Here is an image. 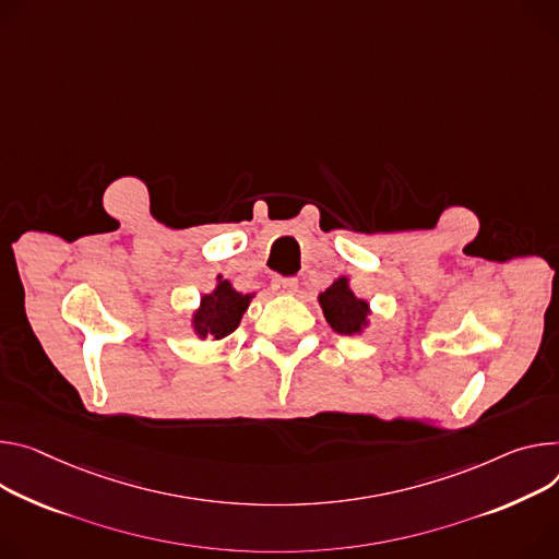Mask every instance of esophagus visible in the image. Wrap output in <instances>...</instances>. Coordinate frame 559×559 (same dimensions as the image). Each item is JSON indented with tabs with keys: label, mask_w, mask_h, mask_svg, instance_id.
<instances>
[{
	"label": "esophagus",
	"mask_w": 559,
	"mask_h": 559,
	"mask_svg": "<svg viewBox=\"0 0 559 559\" xmlns=\"http://www.w3.org/2000/svg\"><path fill=\"white\" fill-rule=\"evenodd\" d=\"M298 289V281L296 278H283V276H276L272 281V292L274 294H294Z\"/></svg>",
	"instance_id": "esophagus-1"
}]
</instances>
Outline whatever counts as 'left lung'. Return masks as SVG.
<instances>
[{
    "mask_svg": "<svg viewBox=\"0 0 559 559\" xmlns=\"http://www.w3.org/2000/svg\"><path fill=\"white\" fill-rule=\"evenodd\" d=\"M321 310L325 314V321L332 325L338 334H361L368 328L370 317V302L354 296L349 289V278L341 276L334 281L325 292L319 294Z\"/></svg>",
    "mask_w": 559,
    "mask_h": 559,
    "instance_id": "1",
    "label": "left lung"
}]
</instances>
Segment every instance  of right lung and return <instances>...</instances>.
I'll use <instances>...</instances> for the list:
<instances>
[{
	"label": "right lung",
	"instance_id": "right-lung-1",
	"mask_svg": "<svg viewBox=\"0 0 559 559\" xmlns=\"http://www.w3.org/2000/svg\"><path fill=\"white\" fill-rule=\"evenodd\" d=\"M249 300H251V294L236 292L229 281H223L218 276L216 289L212 294L202 296L198 310L193 312V319H191L193 332L200 338H216V341L229 336L238 328L245 310L249 308Z\"/></svg>",
	"mask_w": 559,
	"mask_h": 559
}]
</instances>
